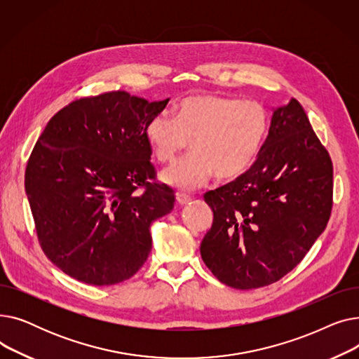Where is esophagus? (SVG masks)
<instances>
[{"label": "esophagus", "instance_id": "esophagus-1", "mask_svg": "<svg viewBox=\"0 0 359 359\" xmlns=\"http://www.w3.org/2000/svg\"><path fill=\"white\" fill-rule=\"evenodd\" d=\"M176 201H177V203H180V205H186V203H189V202L192 201V198H191L189 195L183 194V192H179V194L176 195Z\"/></svg>", "mask_w": 359, "mask_h": 359}]
</instances>
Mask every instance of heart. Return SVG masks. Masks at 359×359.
Masks as SVG:
<instances>
[{
	"label": "heart",
	"mask_w": 359,
	"mask_h": 359,
	"mask_svg": "<svg viewBox=\"0 0 359 359\" xmlns=\"http://www.w3.org/2000/svg\"><path fill=\"white\" fill-rule=\"evenodd\" d=\"M269 113L257 102L221 94H194L176 104V116L160 113L147 123L151 153L163 164L173 163L191 142L194 153L164 170V183L191 191L214 175L234 180L248 173L269 134Z\"/></svg>",
	"instance_id": "b5f03b06"
}]
</instances>
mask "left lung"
<instances>
[{
	"mask_svg": "<svg viewBox=\"0 0 359 359\" xmlns=\"http://www.w3.org/2000/svg\"><path fill=\"white\" fill-rule=\"evenodd\" d=\"M203 199L214 222L201 256L222 284L266 287L304 259L332 214L333 164L298 100L273 111L249 172Z\"/></svg>",
	"mask_w": 359,
	"mask_h": 359,
	"instance_id": "8db88e82",
	"label": "left lung"
}]
</instances>
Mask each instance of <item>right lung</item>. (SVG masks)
Wrapping results in <instances>:
<instances>
[{
	"instance_id": "1",
	"label": "right lung",
	"mask_w": 359,
	"mask_h": 359,
	"mask_svg": "<svg viewBox=\"0 0 359 359\" xmlns=\"http://www.w3.org/2000/svg\"><path fill=\"white\" fill-rule=\"evenodd\" d=\"M167 103L122 90L81 97L55 113L37 140L25 189L43 253L71 278L115 285L145 263L151 222L175 206L145 138Z\"/></svg>"
}]
</instances>
